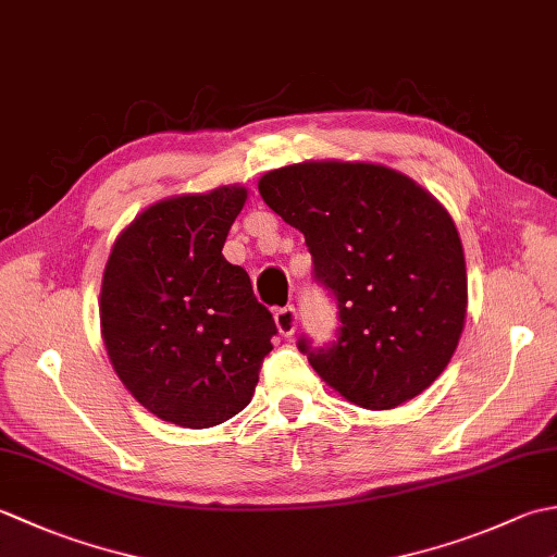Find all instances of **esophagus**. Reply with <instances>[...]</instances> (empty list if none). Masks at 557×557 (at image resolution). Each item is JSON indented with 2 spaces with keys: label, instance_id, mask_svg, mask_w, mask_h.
Wrapping results in <instances>:
<instances>
[{
  "label": "esophagus",
  "instance_id": "1",
  "mask_svg": "<svg viewBox=\"0 0 557 557\" xmlns=\"http://www.w3.org/2000/svg\"><path fill=\"white\" fill-rule=\"evenodd\" d=\"M275 325L282 337H292L297 330V309L294 306H285V309L275 311Z\"/></svg>",
  "mask_w": 557,
  "mask_h": 557
}]
</instances>
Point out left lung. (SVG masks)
<instances>
[{
  "instance_id": "8db88e82",
  "label": "left lung",
  "mask_w": 557,
  "mask_h": 557,
  "mask_svg": "<svg viewBox=\"0 0 557 557\" xmlns=\"http://www.w3.org/2000/svg\"><path fill=\"white\" fill-rule=\"evenodd\" d=\"M258 191L304 234L339 306L333 347L299 339L313 371L371 411L421 395L453 359L469 301L465 248L441 200L385 164L345 160L272 170Z\"/></svg>"
}]
</instances>
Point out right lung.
<instances>
[{
	"label": "right lung",
	"instance_id": "right-lung-1",
	"mask_svg": "<svg viewBox=\"0 0 557 557\" xmlns=\"http://www.w3.org/2000/svg\"><path fill=\"white\" fill-rule=\"evenodd\" d=\"M246 186L162 198L126 224L102 272L100 333L114 373L158 419L210 429L251 401L275 321L222 256Z\"/></svg>",
	"mask_w": 557,
	"mask_h": 557
}]
</instances>
